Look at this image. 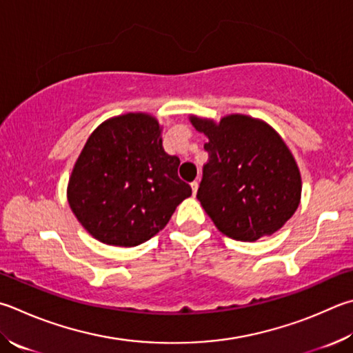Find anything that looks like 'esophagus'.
Masks as SVG:
<instances>
[{
    "label": "esophagus",
    "mask_w": 353,
    "mask_h": 353,
    "mask_svg": "<svg viewBox=\"0 0 353 353\" xmlns=\"http://www.w3.org/2000/svg\"><path fill=\"white\" fill-rule=\"evenodd\" d=\"M197 188H199V183L197 182H191V190H193V196H196Z\"/></svg>",
    "instance_id": "1"
}]
</instances>
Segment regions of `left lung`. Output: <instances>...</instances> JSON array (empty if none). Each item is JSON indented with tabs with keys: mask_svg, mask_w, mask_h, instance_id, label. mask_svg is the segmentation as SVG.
<instances>
[{
	"mask_svg": "<svg viewBox=\"0 0 353 353\" xmlns=\"http://www.w3.org/2000/svg\"><path fill=\"white\" fill-rule=\"evenodd\" d=\"M208 162L197 199L219 232L253 242L284 225L301 201V174L284 140L265 121L242 114L213 120L190 117Z\"/></svg>",
	"mask_w": 353,
	"mask_h": 353,
	"instance_id": "1",
	"label": "left lung"
}]
</instances>
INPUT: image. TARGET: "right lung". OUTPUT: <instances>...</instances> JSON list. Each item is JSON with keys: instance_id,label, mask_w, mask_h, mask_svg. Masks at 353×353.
<instances>
[{"instance_id": "obj_1", "label": "right lung", "mask_w": 353, "mask_h": 353, "mask_svg": "<svg viewBox=\"0 0 353 353\" xmlns=\"http://www.w3.org/2000/svg\"><path fill=\"white\" fill-rule=\"evenodd\" d=\"M160 132L152 115L130 112L103 121L89 136L69 177L68 201L95 239L140 245L191 196L177 176L181 160L166 154Z\"/></svg>"}]
</instances>
